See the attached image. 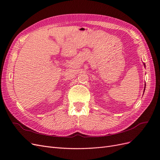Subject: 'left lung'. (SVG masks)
Wrapping results in <instances>:
<instances>
[{
  "instance_id": "8db88e82",
  "label": "left lung",
  "mask_w": 160,
  "mask_h": 160,
  "mask_svg": "<svg viewBox=\"0 0 160 160\" xmlns=\"http://www.w3.org/2000/svg\"><path fill=\"white\" fill-rule=\"evenodd\" d=\"M144 66H145V64H144ZM145 88H146V87H145ZM144 90H145V89H144Z\"/></svg>"
}]
</instances>
